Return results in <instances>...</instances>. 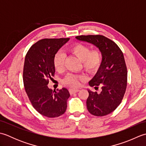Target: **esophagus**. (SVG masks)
<instances>
[{"mask_svg": "<svg viewBox=\"0 0 146 146\" xmlns=\"http://www.w3.org/2000/svg\"><path fill=\"white\" fill-rule=\"evenodd\" d=\"M69 92L71 94H75V93H76L79 92V89H77V88H70L69 89Z\"/></svg>", "mask_w": 146, "mask_h": 146, "instance_id": "1", "label": "esophagus"}]
</instances>
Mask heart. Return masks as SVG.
I'll use <instances>...</instances> for the list:
<instances>
[{"instance_id": "heart-1", "label": "heart", "mask_w": 146, "mask_h": 146, "mask_svg": "<svg viewBox=\"0 0 146 146\" xmlns=\"http://www.w3.org/2000/svg\"><path fill=\"white\" fill-rule=\"evenodd\" d=\"M70 51L75 55L82 61V68L88 73H92L97 71L102 61V53L98 49L90 51L89 46L81 43L71 46ZM64 54L60 52L56 54L54 59V67L58 71H62L64 68ZM83 79V76L75 74H68L63 82L66 84L76 87L80 85V81Z\"/></svg>"}]
</instances>
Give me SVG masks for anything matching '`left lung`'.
<instances>
[{"label":"left lung","instance_id":"8db88e82","mask_svg":"<svg viewBox=\"0 0 146 146\" xmlns=\"http://www.w3.org/2000/svg\"><path fill=\"white\" fill-rule=\"evenodd\" d=\"M76 39L94 44L101 52L102 60L96 75L89 85L100 93L88 90L86 100L88 111L102 117L112 112L120 104L127 88V71L123 52L116 43L102 35L78 36Z\"/></svg>","mask_w":146,"mask_h":146}]
</instances>
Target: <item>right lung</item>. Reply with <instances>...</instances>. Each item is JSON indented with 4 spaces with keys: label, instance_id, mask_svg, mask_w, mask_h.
<instances>
[{
    "label": "right lung",
    "instance_id": "obj_1",
    "mask_svg": "<svg viewBox=\"0 0 146 146\" xmlns=\"http://www.w3.org/2000/svg\"><path fill=\"white\" fill-rule=\"evenodd\" d=\"M70 38L43 39L30 48L23 69L24 88L33 107L42 115L58 117L66 110L70 94L66 88L58 92L49 88V79L54 76V59Z\"/></svg>",
    "mask_w": 146,
    "mask_h": 146
}]
</instances>
